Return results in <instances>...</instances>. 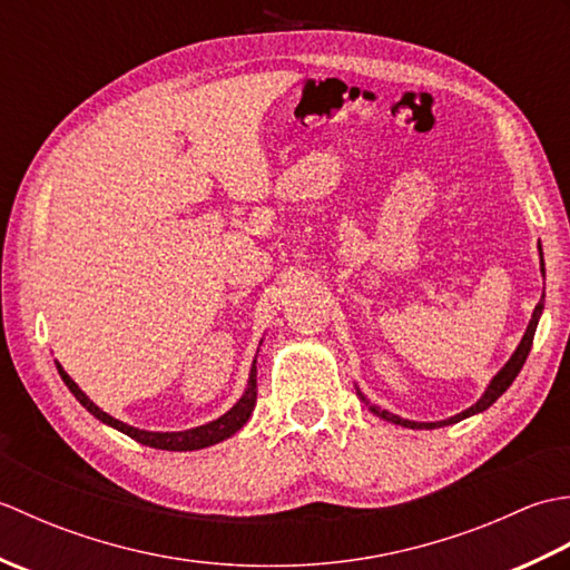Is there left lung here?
<instances>
[{
  "label": "left lung",
  "mask_w": 570,
  "mask_h": 570,
  "mask_svg": "<svg viewBox=\"0 0 570 570\" xmlns=\"http://www.w3.org/2000/svg\"><path fill=\"white\" fill-rule=\"evenodd\" d=\"M541 272H543V259H541ZM541 311H543V296H541V301H539L537 308H534V316H531V321H529V328H527V333H524V337H522V343H519L517 353L512 355V360L507 362V365L500 370L498 377H494V380L490 382L488 392L482 394L480 402H478V404H472L470 409H465L463 414H458V416L448 419V421H439V423H416V421L399 419V416L390 414V411H382V409H377V406H374V404H370L367 399L362 396V394H360V399H362V402H365V404L370 406L372 414H377V416H382V419H386V421H392V423H399V426H406V429H435V426H448V423L463 421V419H468V416H472V414H478V411H485L488 406H492L494 402H498V399H500V396H502L507 390H510V384L514 382V377H517V374H519V370L524 367L527 355H529V350H531V343H534V333H537V323H539Z\"/></svg>",
  "instance_id": "obj_1"
}]
</instances>
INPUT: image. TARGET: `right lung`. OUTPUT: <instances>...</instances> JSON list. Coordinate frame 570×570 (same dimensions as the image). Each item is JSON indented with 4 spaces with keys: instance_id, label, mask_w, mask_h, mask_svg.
<instances>
[{
    "instance_id": "1",
    "label": "right lung",
    "mask_w": 570,
    "mask_h": 570,
    "mask_svg": "<svg viewBox=\"0 0 570 570\" xmlns=\"http://www.w3.org/2000/svg\"><path fill=\"white\" fill-rule=\"evenodd\" d=\"M58 372L60 377H63V382L68 384V390L76 394L78 402L90 411L92 416H98L102 423H107V426H112L117 431L127 433L129 439H135L137 443H144L149 448H161V451H198V448H208L213 443H220L225 439H229L235 431H239L242 426H245L254 404H257V367H252L249 372V382H247V392L242 394L239 402L227 411L225 416L215 419L210 423H205V426H198V429H190V431H176V433H151V431H139V429H131L127 426V423L112 419L110 414H105L102 409L95 406L88 396H85L78 384L72 382L68 374L63 372V367L58 365Z\"/></svg>"
}]
</instances>
